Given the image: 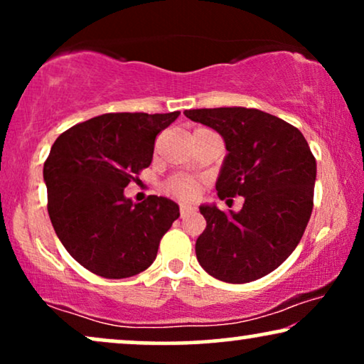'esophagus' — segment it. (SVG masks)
Returning a JSON list of instances; mask_svg holds the SVG:
<instances>
[{"mask_svg":"<svg viewBox=\"0 0 364 364\" xmlns=\"http://www.w3.org/2000/svg\"><path fill=\"white\" fill-rule=\"evenodd\" d=\"M196 210H197L196 207L186 205V203H182V205H181V217H186V215H188V213H193Z\"/></svg>","mask_w":364,"mask_h":364,"instance_id":"1","label":"esophagus"}]
</instances>
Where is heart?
<instances>
[{
  "instance_id": "1",
  "label": "heart",
  "mask_w": 364,
  "mask_h": 364,
  "mask_svg": "<svg viewBox=\"0 0 364 364\" xmlns=\"http://www.w3.org/2000/svg\"><path fill=\"white\" fill-rule=\"evenodd\" d=\"M166 191L176 198H181V200H192L200 192V182L188 176H176L168 178Z\"/></svg>"
}]
</instances>
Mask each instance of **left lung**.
<instances>
[{"instance_id": "left-lung-1", "label": "left lung", "mask_w": 364, "mask_h": 364, "mask_svg": "<svg viewBox=\"0 0 364 364\" xmlns=\"http://www.w3.org/2000/svg\"><path fill=\"white\" fill-rule=\"evenodd\" d=\"M183 114L215 129L225 141L228 154L217 196L228 202L235 196L245 198L237 213L200 207L207 227L197 238V260L217 280H258L280 267L301 240L313 210L315 156L295 126L258 109Z\"/></svg>"}]
</instances>
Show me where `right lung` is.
<instances>
[{
  "instance_id": "1",
  "label": "right lung",
  "mask_w": 364,
  "mask_h": 364,
  "mask_svg": "<svg viewBox=\"0 0 364 364\" xmlns=\"http://www.w3.org/2000/svg\"><path fill=\"white\" fill-rule=\"evenodd\" d=\"M178 114L109 112L54 141L43 168L48 213L69 255L89 272L119 280L156 260L178 205L157 196L132 203L124 188L151 166L156 137Z\"/></svg>"
}]
</instances>
